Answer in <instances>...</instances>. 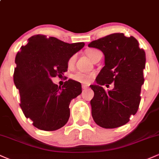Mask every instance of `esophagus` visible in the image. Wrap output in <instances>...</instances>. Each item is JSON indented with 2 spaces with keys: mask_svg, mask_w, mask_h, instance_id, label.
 Here are the masks:
<instances>
[{
  "mask_svg": "<svg viewBox=\"0 0 159 159\" xmlns=\"http://www.w3.org/2000/svg\"><path fill=\"white\" fill-rule=\"evenodd\" d=\"M88 88V85L87 84H82V89L83 90H86V89Z\"/></svg>",
  "mask_w": 159,
  "mask_h": 159,
  "instance_id": "1",
  "label": "esophagus"
}]
</instances>
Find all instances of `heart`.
Instances as JSON below:
<instances>
[{
    "label": "heart",
    "instance_id": "heart-1",
    "mask_svg": "<svg viewBox=\"0 0 159 159\" xmlns=\"http://www.w3.org/2000/svg\"><path fill=\"white\" fill-rule=\"evenodd\" d=\"M98 52L96 49H89L87 51V54L91 60L93 59V57L96 55V54ZM76 60V55L73 54L72 56H71L68 60V64L69 66H72L75 62ZM94 78V73L90 72V73H87V72H78L76 73H75L72 75V78L75 81L80 82V83H84V84H88L92 81L93 78Z\"/></svg>",
    "mask_w": 159,
    "mask_h": 159
}]
</instances>
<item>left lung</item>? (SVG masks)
I'll use <instances>...</instances> for the list:
<instances>
[{
    "label": "left lung",
    "instance_id": "1",
    "mask_svg": "<svg viewBox=\"0 0 159 159\" xmlns=\"http://www.w3.org/2000/svg\"><path fill=\"white\" fill-rule=\"evenodd\" d=\"M88 46L99 49L105 55V66L96 79L97 84L90 85L94 92L90 101L93 118L105 129L122 126L139 107L145 52L135 38L122 33L94 40ZM111 83H115L113 90L106 91L102 87Z\"/></svg>",
    "mask_w": 159,
    "mask_h": 159
}]
</instances>
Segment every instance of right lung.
I'll list each match as a JSON object with an SVG mask.
<instances>
[{
  "instance_id": "1",
  "label": "right lung",
  "mask_w": 159,
  "mask_h": 159,
  "mask_svg": "<svg viewBox=\"0 0 159 159\" xmlns=\"http://www.w3.org/2000/svg\"><path fill=\"white\" fill-rule=\"evenodd\" d=\"M84 46V43L69 44L38 34L29 38L16 54L13 80L20 107L40 130L55 131L68 122L69 104L81 93V84L69 79L61 87L52 78L66 72L69 57Z\"/></svg>"
}]
</instances>
